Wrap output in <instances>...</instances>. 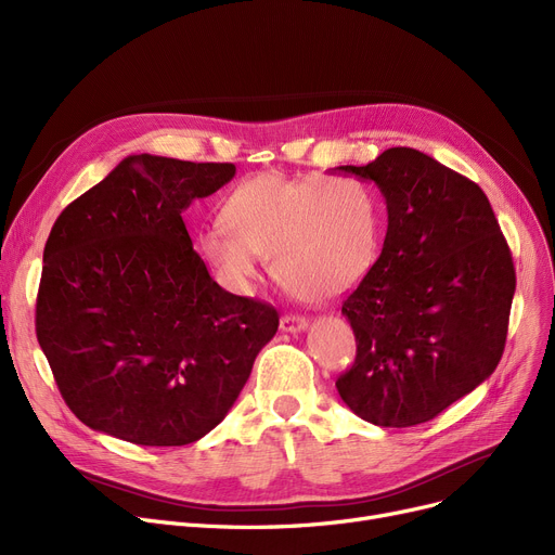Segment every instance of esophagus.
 I'll return each mask as SVG.
<instances>
[{
	"mask_svg": "<svg viewBox=\"0 0 555 555\" xmlns=\"http://www.w3.org/2000/svg\"><path fill=\"white\" fill-rule=\"evenodd\" d=\"M308 326V319L301 314H285L281 317V331L283 333H301Z\"/></svg>",
	"mask_w": 555,
	"mask_h": 555,
	"instance_id": "esophagus-1",
	"label": "esophagus"
}]
</instances>
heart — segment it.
<instances>
[{
    "label": "heart",
    "instance_id": "heart-1",
    "mask_svg": "<svg viewBox=\"0 0 555 555\" xmlns=\"http://www.w3.org/2000/svg\"><path fill=\"white\" fill-rule=\"evenodd\" d=\"M222 224L197 238L202 258L233 293H249L260 256L304 301L353 289L380 251V204L366 184L344 175L285 180L258 175L222 204Z\"/></svg>",
    "mask_w": 555,
    "mask_h": 555
}]
</instances>
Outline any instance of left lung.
<instances>
[{
  "mask_svg": "<svg viewBox=\"0 0 555 555\" xmlns=\"http://www.w3.org/2000/svg\"><path fill=\"white\" fill-rule=\"evenodd\" d=\"M339 170L380 189L389 224L380 258L341 304L358 356L335 385L373 425H421L498 369L513 256L486 193L421 151Z\"/></svg>",
  "mask_w": 555,
  "mask_h": 555,
  "instance_id": "1",
  "label": "left lung"
}]
</instances>
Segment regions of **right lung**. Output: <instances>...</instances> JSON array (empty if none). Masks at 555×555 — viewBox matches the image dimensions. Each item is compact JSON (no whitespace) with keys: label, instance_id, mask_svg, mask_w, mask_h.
<instances>
[{"label":"right lung","instance_id":"add662e5","mask_svg":"<svg viewBox=\"0 0 555 555\" xmlns=\"http://www.w3.org/2000/svg\"><path fill=\"white\" fill-rule=\"evenodd\" d=\"M233 164L130 155L57 216L36 333L80 423L137 446H189L236 402L279 312L231 295L182 214Z\"/></svg>","mask_w":555,"mask_h":555}]
</instances>
